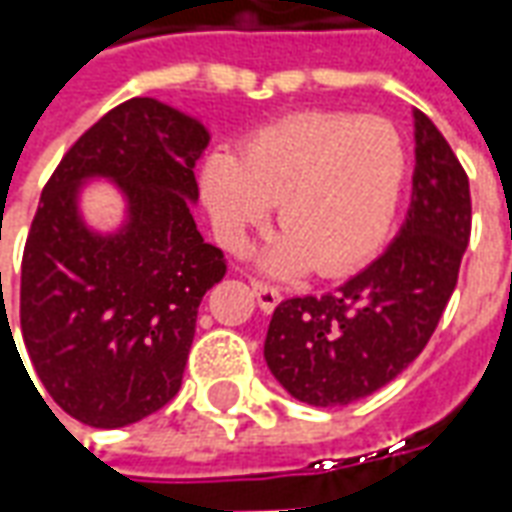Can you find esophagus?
<instances>
[{"label":"esophagus","mask_w":512,"mask_h":512,"mask_svg":"<svg viewBox=\"0 0 512 512\" xmlns=\"http://www.w3.org/2000/svg\"><path fill=\"white\" fill-rule=\"evenodd\" d=\"M252 290H255L260 310H263V312L277 310V304L282 301V293H279L274 285H266V282H260V279H252Z\"/></svg>","instance_id":"34e87169"}]
</instances>
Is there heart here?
Returning <instances> with one entry per match:
<instances>
[{
	"label": "heart",
	"instance_id": "heart-1",
	"mask_svg": "<svg viewBox=\"0 0 512 512\" xmlns=\"http://www.w3.org/2000/svg\"><path fill=\"white\" fill-rule=\"evenodd\" d=\"M406 180V147L392 123L343 112H304L263 128L244 156L211 153L200 191L216 235L241 249L277 206L282 233L260 252L271 274L359 266L384 241Z\"/></svg>",
	"mask_w": 512,
	"mask_h": 512
}]
</instances>
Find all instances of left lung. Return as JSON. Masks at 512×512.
Returning a JSON list of instances; mask_svg holds the SVG:
<instances>
[{
    "instance_id": "left-lung-1",
    "label": "left lung",
    "mask_w": 512,
    "mask_h": 512,
    "mask_svg": "<svg viewBox=\"0 0 512 512\" xmlns=\"http://www.w3.org/2000/svg\"><path fill=\"white\" fill-rule=\"evenodd\" d=\"M414 178L406 222L386 252L326 296H296L268 323V370L318 408L348 406L406 370L450 301L472 233L461 161L414 109Z\"/></svg>"
}]
</instances>
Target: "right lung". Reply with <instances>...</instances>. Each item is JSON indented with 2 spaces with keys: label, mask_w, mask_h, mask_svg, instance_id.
Masks as SVG:
<instances>
[{
  "label": "right lung",
  "mask_w": 512,
  "mask_h": 512,
  "mask_svg": "<svg viewBox=\"0 0 512 512\" xmlns=\"http://www.w3.org/2000/svg\"><path fill=\"white\" fill-rule=\"evenodd\" d=\"M208 142L200 120L131 98L76 139L40 194L21 260V337L51 400L90 428H126L178 395L200 301L227 271L191 216ZM90 179L124 194L112 234L83 222Z\"/></svg>",
  "instance_id": "add662e5"
}]
</instances>
